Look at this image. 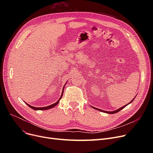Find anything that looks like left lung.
<instances>
[{
    "label": "left lung",
    "instance_id": "obj_1",
    "mask_svg": "<svg viewBox=\"0 0 153 153\" xmlns=\"http://www.w3.org/2000/svg\"><path fill=\"white\" fill-rule=\"evenodd\" d=\"M134 99H133L130 103H128V104L129 103H131L133 101V100H134ZM128 104H126V105H125V106H123L122 107H121V108H120L119 109H118V110H115V111H103V110H100V109H98V108H94V107H93V108H94L95 109H97V110H100V111H102V112H105V113H107V114H115V113H117V112H118L119 111H120L122 109H123V108H125L126 105H128Z\"/></svg>",
    "mask_w": 153,
    "mask_h": 153
}]
</instances>
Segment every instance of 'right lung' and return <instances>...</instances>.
<instances>
[{
  "instance_id": "obj_1",
  "label": "right lung",
  "mask_w": 153,
  "mask_h": 153,
  "mask_svg": "<svg viewBox=\"0 0 153 153\" xmlns=\"http://www.w3.org/2000/svg\"><path fill=\"white\" fill-rule=\"evenodd\" d=\"M63 89H64V88H63ZM62 94H63V91H62V94H61V97H60L59 99L58 100V102H56V103H54L52 104V105H51L47 106V107H33V106H31V105H28V103H27V105L29 107L31 108L32 109H33V110H48V109H50V108H53V107H55L56 105H57V104L59 103V102L60 99H61V97H62Z\"/></svg>"
}]
</instances>
